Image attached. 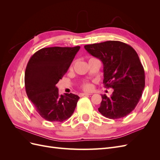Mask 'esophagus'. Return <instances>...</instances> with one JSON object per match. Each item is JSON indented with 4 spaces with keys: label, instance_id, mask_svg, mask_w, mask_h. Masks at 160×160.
I'll return each mask as SVG.
<instances>
[{
    "label": "esophagus",
    "instance_id": "obj_1",
    "mask_svg": "<svg viewBox=\"0 0 160 160\" xmlns=\"http://www.w3.org/2000/svg\"><path fill=\"white\" fill-rule=\"evenodd\" d=\"M91 95V93H79V96L80 97H83V96H85V95Z\"/></svg>",
    "mask_w": 160,
    "mask_h": 160
}]
</instances>
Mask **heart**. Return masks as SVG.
Segmentation results:
<instances>
[{"label": "heart", "mask_w": 160, "mask_h": 160, "mask_svg": "<svg viewBox=\"0 0 160 160\" xmlns=\"http://www.w3.org/2000/svg\"><path fill=\"white\" fill-rule=\"evenodd\" d=\"M92 59V58H91ZM72 65L71 66L70 69H72ZM81 88H83L84 90H86V91H88V90H90L91 89V85L89 83V82H84V83H82L81 85Z\"/></svg>", "instance_id": "heart-1"}]
</instances>
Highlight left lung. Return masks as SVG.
<instances>
[{"instance_id": "8db88e82", "label": "left lung", "mask_w": 160, "mask_h": 160, "mask_svg": "<svg viewBox=\"0 0 160 160\" xmlns=\"http://www.w3.org/2000/svg\"><path fill=\"white\" fill-rule=\"evenodd\" d=\"M103 65L105 88L113 89L111 97L101 95L99 112L109 119H119L135 108L145 88V72L138 53L126 43L109 41L84 46Z\"/></svg>"}]
</instances>
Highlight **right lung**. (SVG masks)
Instances as JSON below:
<instances>
[{
    "label": "right lung",
    "mask_w": 160,
    "mask_h": 160,
    "mask_svg": "<svg viewBox=\"0 0 160 160\" xmlns=\"http://www.w3.org/2000/svg\"><path fill=\"white\" fill-rule=\"evenodd\" d=\"M79 46L42 48L28 61L25 74L26 93L41 117L62 122L73 113L79 97L59 95L56 84L66 73Z\"/></svg>",
    "instance_id": "add662e5"
}]
</instances>
